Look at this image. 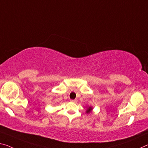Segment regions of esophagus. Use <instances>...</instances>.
Returning <instances> with one entry per match:
<instances>
[{
	"instance_id": "34e87169",
	"label": "esophagus",
	"mask_w": 148,
	"mask_h": 148,
	"mask_svg": "<svg viewBox=\"0 0 148 148\" xmlns=\"http://www.w3.org/2000/svg\"><path fill=\"white\" fill-rule=\"evenodd\" d=\"M70 101L72 102V103H76L77 101H78V100H77L76 99H73V100H71Z\"/></svg>"
}]
</instances>
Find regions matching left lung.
<instances>
[{
	"instance_id": "1",
	"label": "left lung",
	"mask_w": 148,
	"mask_h": 148,
	"mask_svg": "<svg viewBox=\"0 0 148 148\" xmlns=\"http://www.w3.org/2000/svg\"><path fill=\"white\" fill-rule=\"evenodd\" d=\"M91 110H92V107H88V109H87V111H86V112L87 113H90V112L91 111Z\"/></svg>"
}]
</instances>
